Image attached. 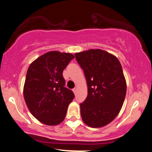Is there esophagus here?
<instances>
[{
    "label": "esophagus",
    "mask_w": 152,
    "mask_h": 152,
    "mask_svg": "<svg viewBox=\"0 0 152 152\" xmlns=\"http://www.w3.org/2000/svg\"><path fill=\"white\" fill-rule=\"evenodd\" d=\"M77 88H76H76H74V89H73V91H74V94H76V92H77Z\"/></svg>",
    "instance_id": "34e87169"
}]
</instances>
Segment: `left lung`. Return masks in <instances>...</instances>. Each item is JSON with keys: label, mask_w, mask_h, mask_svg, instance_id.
I'll return each instance as SVG.
<instances>
[{"label": "left lung", "mask_w": 152, "mask_h": 152, "mask_svg": "<svg viewBox=\"0 0 152 152\" xmlns=\"http://www.w3.org/2000/svg\"><path fill=\"white\" fill-rule=\"evenodd\" d=\"M88 86L86 100L80 104L83 122L92 128L106 126L119 113L126 93V83L119 61L101 49L75 53Z\"/></svg>", "instance_id": "8db88e82"}]
</instances>
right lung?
I'll list each match as a JSON object with an SVG mask.
<instances>
[{
    "label": "right lung",
    "instance_id": "obj_1",
    "mask_svg": "<svg viewBox=\"0 0 152 152\" xmlns=\"http://www.w3.org/2000/svg\"><path fill=\"white\" fill-rule=\"evenodd\" d=\"M73 54L50 51L31 63L26 73L23 96L35 118L49 126L61 123L74 94L65 87L63 71Z\"/></svg>",
    "mask_w": 152,
    "mask_h": 152
}]
</instances>
